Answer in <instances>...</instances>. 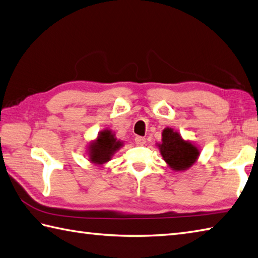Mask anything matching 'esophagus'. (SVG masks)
<instances>
[{"label":"esophagus","instance_id":"esophagus-1","mask_svg":"<svg viewBox=\"0 0 258 258\" xmlns=\"http://www.w3.org/2000/svg\"><path fill=\"white\" fill-rule=\"evenodd\" d=\"M135 143L138 146H143L146 144V139L144 137H140V136H138V137L135 138Z\"/></svg>","mask_w":258,"mask_h":258}]
</instances>
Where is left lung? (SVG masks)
<instances>
[{
    "instance_id": "left-lung-1",
    "label": "left lung",
    "mask_w": 258,
    "mask_h": 258,
    "mask_svg": "<svg viewBox=\"0 0 258 258\" xmlns=\"http://www.w3.org/2000/svg\"><path fill=\"white\" fill-rule=\"evenodd\" d=\"M157 146L168 167L175 172L186 171L200 156V149L196 145L184 140L177 131L168 127L163 130L162 143Z\"/></svg>"
}]
</instances>
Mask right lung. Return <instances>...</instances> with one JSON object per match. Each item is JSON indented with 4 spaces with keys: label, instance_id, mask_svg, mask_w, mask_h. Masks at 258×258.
I'll use <instances>...</instances> for the list:
<instances>
[{
    "label": "right lung",
    "instance_id": "1",
    "mask_svg": "<svg viewBox=\"0 0 258 258\" xmlns=\"http://www.w3.org/2000/svg\"><path fill=\"white\" fill-rule=\"evenodd\" d=\"M123 146L120 139H116L115 134L111 129H104L99 133L96 139L87 146V155L92 164L103 165L111 160L116 150Z\"/></svg>",
    "mask_w": 258,
    "mask_h": 258
}]
</instances>
